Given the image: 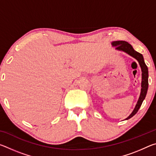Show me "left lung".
I'll return each instance as SVG.
<instances>
[{
	"label": "left lung",
	"mask_w": 156,
	"mask_h": 156,
	"mask_svg": "<svg viewBox=\"0 0 156 156\" xmlns=\"http://www.w3.org/2000/svg\"><path fill=\"white\" fill-rule=\"evenodd\" d=\"M112 44L113 46L116 47V49L125 51L126 53H127L128 54L130 55L132 57L135 58L138 61L142 69V89L140 96L138 101L137 102L135 109L133 111V112L131 113V115H129L127 118H126V120H128L131 117H133V116L138 112L140 107H141L142 102H143L145 97H146L148 89V85H149V83H148V78H149L148 68L144 61V58L142 55L135 51V50L133 49V47H132L130 44L128 43L127 42L123 41H118L113 42Z\"/></svg>",
	"instance_id": "obj_1"
}]
</instances>
